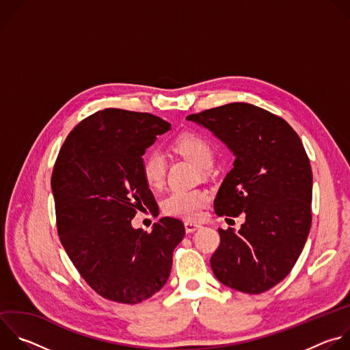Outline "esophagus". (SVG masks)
<instances>
[{
  "mask_svg": "<svg viewBox=\"0 0 350 350\" xmlns=\"http://www.w3.org/2000/svg\"><path fill=\"white\" fill-rule=\"evenodd\" d=\"M184 227H185V231H187V232H193V231H196L199 227H201V224L192 223V221H185V223H184Z\"/></svg>",
  "mask_w": 350,
  "mask_h": 350,
  "instance_id": "34e87169",
  "label": "esophagus"
}]
</instances>
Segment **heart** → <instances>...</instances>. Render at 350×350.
I'll use <instances>...</instances> for the list:
<instances>
[{
  "label": "heart",
  "instance_id": "obj_1",
  "mask_svg": "<svg viewBox=\"0 0 350 350\" xmlns=\"http://www.w3.org/2000/svg\"><path fill=\"white\" fill-rule=\"evenodd\" d=\"M176 151L196 165L199 169H211L213 165V148L211 142L193 133H185L173 142ZM167 162L165 155L152 149L144 155L141 162V174L149 188H161L166 178ZM209 193L205 189H174L162 201V211L166 215L192 220L201 213L209 202Z\"/></svg>",
  "mask_w": 350,
  "mask_h": 350
}]
</instances>
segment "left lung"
<instances>
[{
  "instance_id": "left-lung-1",
  "label": "left lung",
  "mask_w": 350,
  "mask_h": 350,
  "mask_svg": "<svg viewBox=\"0 0 350 350\" xmlns=\"http://www.w3.org/2000/svg\"><path fill=\"white\" fill-rule=\"evenodd\" d=\"M211 130L234 154L215 212L237 217L239 231L219 228L211 258L216 278L245 293H262L295 266L312 226L313 174L304 144L280 116L232 103L187 116Z\"/></svg>"
}]
</instances>
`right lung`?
<instances>
[{
  "instance_id": "add662e5",
  "label": "right lung",
  "mask_w": 350,
  "mask_h": 350,
  "mask_svg": "<svg viewBox=\"0 0 350 350\" xmlns=\"http://www.w3.org/2000/svg\"><path fill=\"white\" fill-rule=\"evenodd\" d=\"M170 123L151 113L104 109L81 120L58 154L51 188L61 242L77 271L101 296L135 305L167 281L181 220L133 228L137 211L157 201L141 174L145 149Z\"/></svg>"
}]
</instances>
